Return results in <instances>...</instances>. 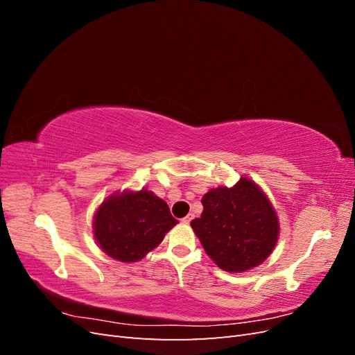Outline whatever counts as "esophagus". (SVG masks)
I'll use <instances>...</instances> for the list:
<instances>
[{
    "label": "esophagus",
    "mask_w": 355,
    "mask_h": 355,
    "mask_svg": "<svg viewBox=\"0 0 355 355\" xmlns=\"http://www.w3.org/2000/svg\"><path fill=\"white\" fill-rule=\"evenodd\" d=\"M192 219H194V214H188V216H185L184 219H182V222H184V223H189Z\"/></svg>",
    "instance_id": "obj_1"
}]
</instances>
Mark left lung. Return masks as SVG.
Returning <instances> with one entry per match:
<instances>
[{"mask_svg": "<svg viewBox=\"0 0 355 355\" xmlns=\"http://www.w3.org/2000/svg\"><path fill=\"white\" fill-rule=\"evenodd\" d=\"M201 216L191 222L204 250L220 270L243 272L271 254L280 225L272 204L253 180L204 194Z\"/></svg>", "mask_w": 355, "mask_h": 355, "instance_id": "left-lung-1", "label": "left lung"}]
</instances>
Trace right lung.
I'll use <instances>...</instances> for the list:
<instances>
[{"instance_id": "add662e5", "label": "right lung", "mask_w": 355, "mask_h": 355, "mask_svg": "<svg viewBox=\"0 0 355 355\" xmlns=\"http://www.w3.org/2000/svg\"><path fill=\"white\" fill-rule=\"evenodd\" d=\"M178 220L153 191H124L106 198L93 220L101 249L120 262H136L154 250Z\"/></svg>"}]
</instances>
